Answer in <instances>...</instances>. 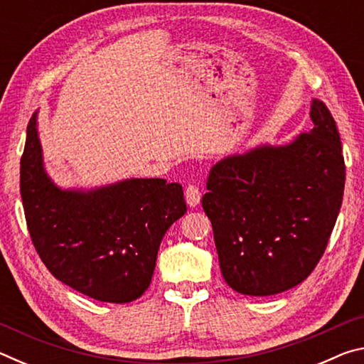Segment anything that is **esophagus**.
Returning <instances> with one entry per match:
<instances>
[{
  "mask_svg": "<svg viewBox=\"0 0 364 364\" xmlns=\"http://www.w3.org/2000/svg\"><path fill=\"white\" fill-rule=\"evenodd\" d=\"M184 196H186V202H188L189 207H197V205H199L202 194H200L199 188L194 186V184H191V186L186 188V191H184Z\"/></svg>",
  "mask_w": 364,
  "mask_h": 364,
  "instance_id": "34e87169",
  "label": "esophagus"
}]
</instances>
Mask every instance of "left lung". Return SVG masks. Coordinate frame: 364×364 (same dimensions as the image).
<instances>
[{
  "label": "left lung",
  "mask_w": 364,
  "mask_h": 364,
  "mask_svg": "<svg viewBox=\"0 0 364 364\" xmlns=\"http://www.w3.org/2000/svg\"><path fill=\"white\" fill-rule=\"evenodd\" d=\"M313 128L260 144L210 170L202 207L220 269L239 294L267 297L300 284L323 257L341 212L345 164L329 109L311 101Z\"/></svg>",
  "instance_id": "left-lung-1"
}]
</instances>
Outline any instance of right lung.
<instances>
[{"instance_id": "1", "label": "right lung", "mask_w": 364, "mask_h": 364, "mask_svg": "<svg viewBox=\"0 0 364 364\" xmlns=\"http://www.w3.org/2000/svg\"><path fill=\"white\" fill-rule=\"evenodd\" d=\"M38 112L27 127L21 196L30 237L54 278L88 297L128 304L151 284L168 228L186 213L183 188L130 178L93 189H63L45 170Z\"/></svg>"}]
</instances>
